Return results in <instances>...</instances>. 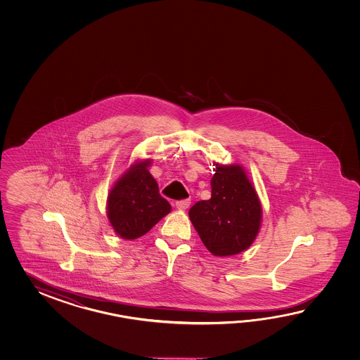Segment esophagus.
Listing matches in <instances>:
<instances>
[{
  "label": "esophagus",
  "mask_w": 360,
  "mask_h": 360,
  "mask_svg": "<svg viewBox=\"0 0 360 360\" xmlns=\"http://www.w3.org/2000/svg\"><path fill=\"white\" fill-rule=\"evenodd\" d=\"M191 206V200L189 199H183V200H177L176 208L180 211H185L188 207Z\"/></svg>",
  "instance_id": "obj_1"
}]
</instances>
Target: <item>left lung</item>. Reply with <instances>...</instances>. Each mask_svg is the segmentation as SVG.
Listing matches in <instances>:
<instances>
[{
  "label": "left lung",
  "mask_w": 360,
  "mask_h": 360,
  "mask_svg": "<svg viewBox=\"0 0 360 360\" xmlns=\"http://www.w3.org/2000/svg\"><path fill=\"white\" fill-rule=\"evenodd\" d=\"M214 166L211 198L191 207L189 219L207 250L225 257L251 247L260 231L262 207L240 165L214 162Z\"/></svg>",
  "instance_id": "obj_1"
}]
</instances>
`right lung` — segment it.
I'll list each match as a JSON object with an SVG mask.
<instances>
[{
    "label": "right lung",
    "mask_w": 360,
    "mask_h": 360,
    "mask_svg": "<svg viewBox=\"0 0 360 360\" xmlns=\"http://www.w3.org/2000/svg\"><path fill=\"white\" fill-rule=\"evenodd\" d=\"M152 160H138L117 179L108 193L107 217L117 236L136 239L171 212L148 167Z\"/></svg>",
    "instance_id": "obj_1"
}]
</instances>
